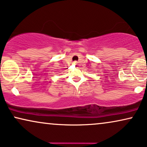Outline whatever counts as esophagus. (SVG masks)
Instances as JSON below:
<instances>
[{
	"mask_svg": "<svg viewBox=\"0 0 147 147\" xmlns=\"http://www.w3.org/2000/svg\"><path fill=\"white\" fill-rule=\"evenodd\" d=\"M74 65H77L78 63L76 62V61H74Z\"/></svg>",
	"mask_w": 147,
	"mask_h": 147,
	"instance_id": "obj_1",
	"label": "esophagus"
}]
</instances>
